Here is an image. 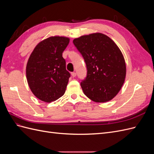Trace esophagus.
<instances>
[{
    "label": "esophagus",
    "instance_id": "esophagus-1",
    "mask_svg": "<svg viewBox=\"0 0 154 154\" xmlns=\"http://www.w3.org/2000/svg\"><path fill=\"white\" fill-rule=\"evenodd\" d=\"M71 75H72V76L73 78H74V77H76V73L74 72H71Z\"/></svg>",
    "mask_w": 154,
    "mask_h": 154
}]
</instances>
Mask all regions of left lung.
Wrapping results in <instances>:
<instances>
[{
	"label": "left lung",
	"mask_w": 154,
	"mask_h": 154,
	"mask_svg": "<svg viewBox=\"0 0 154 154\" xmlns=\"http://www.w3.org/2000/svg\"><path fill=\"white\" fill-rule=\"evenodd\" d=\"M73 44L86 63L87 77L80 83L85 95L97 103L113 99L123 85L127 71L118 45L100 32L82 36Z\"/></svg>",
	"instance_id": "8db88e82"
}]
</instances>
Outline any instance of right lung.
Returning <instances> with one entry per match:
<instances>
[{
	"mask_svg": "<svg viewBox=\"0 0 154 154\" xmlns=\"http://www.w3.org/2000/svg\"><path fill=\"white\" fill-rule=\"evenodd\" d=\"M65 36H51L41 41L32 51L26 66V77L33 94L50 103L62 97L71 74L66 70L62 53L69 43Z\"/></svg>",
	"mask_w": 154,
	"mask_h": 154,
	"instance_id": "obj_1",
	"label": "right lung"
}]
</instances>
